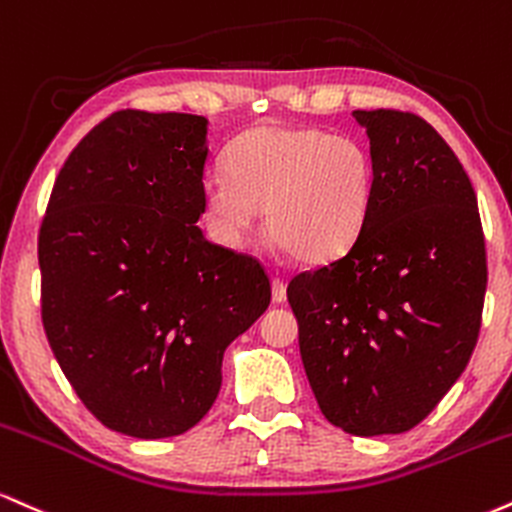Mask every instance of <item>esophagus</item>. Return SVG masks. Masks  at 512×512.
I'll list each match as a JSON object with an SVG mask.
<instances>
[{"label": "esophagus", "mask_w": 512, "mask_h": 512, "mask_svg": "<svg viewBox=\"0 0 512 512\" xmlns=\"http://www.w3.org/2000/svg\"><path fill=\"white\" fill-rule=\"evenodd\" d=\"M270 287H273V302L275 304H285L287 302L285 282H282L280 278H273V282H270Z\"/></svg>", "instance_id": "34e87169"}]
</instances>
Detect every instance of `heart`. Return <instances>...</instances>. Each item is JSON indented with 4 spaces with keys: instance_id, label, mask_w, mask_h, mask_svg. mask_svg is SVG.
<instances>
[{
    "instance_id": "heart-1",
    "label": "heart",
    "mask_w": 512,
    "mask_h": 512,
    "mask_svg": "<svg viewBox=\"0 0 512 512\" xmlns=\"http://www.w3.org/2000/svg\"><path fill=\"white\" fill-rule=\"evenodd\" d=\"M374 160L364 143L314 126H254L203 177V218L213 237L244 249L261 230L299 261L321 263L354 244L374 203Z\"/></svg>"
}]
</instances>
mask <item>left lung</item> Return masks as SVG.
Returning a JSON list of instances; mask_svg holds the SVG:
<instances>
[{"label":"left lung","instance_id":"obj_1","mask_svg":"<svg viewBox=\"0 0 512 512\" xmlns=\"http://www.w3.org/2000/svg\"><path fill=\"white\" fill-rule=\"evenodd\" d=\"M369 136V220L340 258L287 287L323 417L352 436L402 434L453 388L477 345L486 251L458 155L422 117L354 110Z\"/></svg>","mask_w":512,"mask_h":512}]
</instances>
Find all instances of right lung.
<instances>
[{
  "label": "right lung",
  "mask_w": 512,
  "mask_h": 512,
  "mask_svg": "<svg viewBox=\"0 0 512 512\" xmlns=\"http://www.w3.org/2000/svg\"><path fill=\"white\" fill-rule=\"evenodd\" d=\"M208 124L114 112L71 150L40 227L54 357L107 429L146 441L201 422L225 350L270 304L261 263L196 225Z\"/></svg>",
  "instance_id": "add662e5"
}]
</instances>
